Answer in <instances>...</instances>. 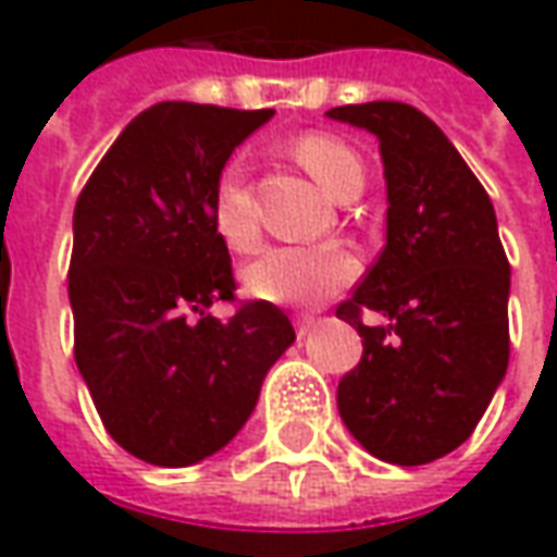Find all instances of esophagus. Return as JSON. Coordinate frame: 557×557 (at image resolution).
Masks as SVG:
<instances>
[{"label": "esophagus", "mask_w": 557, "mask_h": 557, "mask_svg": "<svg viewBox=\"0 0 557 557\" xmlns=\"http://www.w3.org/2000/svg\"><path fill=\"white\" fill-rule=\"evenodd\" d=\"M315 319H312V315H300V319H297V322H294V327H297V337L304 339L306 334H309V331H312V327H315Z\"/></svg>", "instance_id": "esophagus-1"}]
</instances>
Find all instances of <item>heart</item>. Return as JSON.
Instances as JSON below:
<instances>
[{
	"instance_id": "obj_1",
	"label": "heart",
	"mask_w": 557,
	"mask_h": 557,
	"mask_svg": "<svg viewBox=\"0 0 557 557\" xmlns=\"http://www.w3.org/2000/svg\"><path fill=\"white\" fill-rule=\"evenodd\" d=\"M297 162L322 183L334 199L358 196L364 183V168L358 152L349 144L331 134H304L294 144ZM211 220L218 235L233 251H251L260 242V223L253 211L251 193L245 183V165L230 159L220 168L211 186ZM356 275V257L343 245H285L270 248L253 263L245 267V287L253 297L270 304H315L327 294H334Z\"/></svg>"
}]
</instances>
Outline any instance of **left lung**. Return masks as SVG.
<instances>
[{
    "mask_svg": "<svg viewBox=\"0 0 557 557\" xmlns=\"http://www.w3.org/2000/svg\"><path fill=\"white\" fill-rule=\"evenodd\" d=\"M380 140L386 248L337 319L361 337L337 408L364 450L423 466L479 426L509 368V260L491 196L444 131L410 103L371 100L327 110ZM364 308L387 319L360 322Z\"/></svg>",
    "mask_w": 557,
    "mask_h": 557,
    "instance_id": "1",
    "label": "left lung"
}]
</instances>
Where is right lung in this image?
<instances>
[{
    "instance_id": "1",
    "label": "right lung",
    "mask_w": 557,
    "mask_h": 557,
    "mask_svg": "<svg viewBox=\"0 0 557 557\" xmlns=\"http://www.w3.org/2000/svg\"><path fill=\"white\" fill-rule=\"evenodd\" d=\"M272 110L165 100L107 149L73 214L70 306L78 374L115 444L152 466H193L251 417L294 327L275 304L235 300L211 186Z\"/></svg>"
}]
</instances>
